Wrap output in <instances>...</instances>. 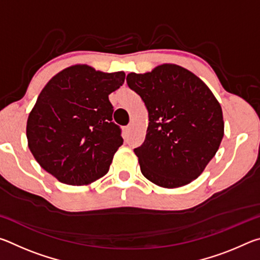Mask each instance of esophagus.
<instances>
[{
  "label": "esophagus",
  "instance_id": "obj_1",
  "mask_svg": "<svg viewBox=\"0 0 260 260\" xmlns=\"http://www.w3.org/2000/svg\"><path fill=\"white\" fill-rule=\"evenodd\" d=\"M131 131H132V127L131 126H126L125 128H124V133L125 134H129Z\"/></svg>",
  "mask_w": 260,
  "mask_h": 260
}]
</instances>
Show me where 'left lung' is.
<instances>
[{
  "label": "left lung",
  "mask_w": 260,
  "mask_h": 260,
  "mask_svg": "<svg viewBox=\"0 0 260 260\" xmlns=\"http://www.w3.org/2000/svg\"><path fill=\"white\" fill-rule=\"evenodd\" d=\"M148 110L143 144L134 149L141 172L162 188L186 186L203 173L223 138L220 103L204 81L177 64L127 74Z\"/></svg>",
  "instance_id": "obj_1"
}]
</instances>
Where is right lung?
I'll use <instances>...</instances> for the list:
<instances>
[{"instance_id":"add662e5","label":"right lung","mask_w":260,"mask_h":260,"mask_svg":"<svg viewBox=\"0 0 260 260\" xmlns=\"http://www.w3.org/2000/svg\"><path fill=\"white\" fill-rule=\"evenodd\" d=\"M124 81L122 71L77 64L43 87L28 114L26 136L35 160L59 182L85 186L107 174L124 142L112 122L109 95Z\"/></svg>"}]
</instances>
